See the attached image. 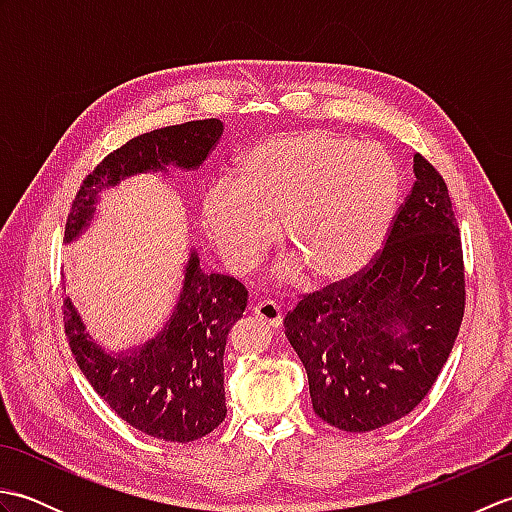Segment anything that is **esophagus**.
<instances>
[{
    "label": "esophagus",
    "mask_w": 512,
    "mask_h": 512,
    "mask_svg": "<svg viewBox=\"0 0 512 512\" xmlns=\"http://www.w3.org/2000/svg\"><path fill=\"white\" fill-rule=\"evenodd\" d=\"M253 312L257 319H262L264 323L273 325V328H279L281 321H284V312H281V308L273 301H259L253 308Z\"/></svg>",
    "instance_id": "esophagus-1"
}]
</instances>
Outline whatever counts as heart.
<instances>
[{"label": "heart", "mask_w": 512, "mask_h": 512, "mask_svg": "<svg viewBox=\"0 0 512 512\" xmlns=\"http://www.w3.org/2000/svg\"><path fill=\"white\" fill-rule=\"evenodd\" d=\"M402 173L385 147L301 129L246 147L226 184L202 195L200 220L222 262L246 273L281 242L317 286L363 275L396 222ZM295 266L290 273H295Z\"/></svg>", "instance_id": "obj_1"}]
</instances>
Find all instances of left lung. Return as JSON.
I'll return each instance as SVG.
<instances>
[{"instance_id": "left-lung-1", "label": "left lung", "mask_w": 512, "mask_h": 512, "mask_svg": "<svg viewBox=\"0 0 512 512\" xmlns=\"http://www.w3.org/2000/svg\"><path fill=\"white\" fill-rule=\"evenodd\" d=\"M411 193L363 275L306 295L286 336L308 374L312 409L363 433L416 409L436 383L464 317V262L449 189L413 156Z\"/></svg>"}]
</instances>
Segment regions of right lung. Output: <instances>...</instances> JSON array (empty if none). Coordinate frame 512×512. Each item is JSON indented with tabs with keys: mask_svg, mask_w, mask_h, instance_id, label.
I'll use <instances>...</instances> for the list:
<instances>
[{
	"mask_svg": "<svg viewBox=\"0 0 512 512\" xmlns=\"http://www.w3.org/2000/svg\"><path fill=\"white\" fill-rule=\"evenodd\" d=\"M222 132V121L206 118L154 129L116 149L83 180L65 224V242L90 226L101 191L138 173H167V167L195 171ZM246 303L244 284L204 273L191 250L176 308L145 345L107 352L92 339L70 297L63 301V321L76 365L114 413L151 438L193 442L226 418L224 347Z\"/></svg>",
	"mask_w": 512,
	"mask_h": 512,
	"instance_id": "right-lung-1",
	"label": "right lung"
}]
</instances>
